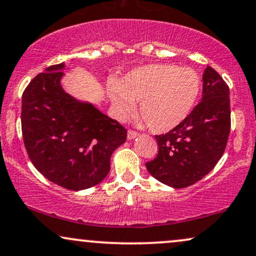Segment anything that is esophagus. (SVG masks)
<instances>
[{
	"label": "esophagus",
	"instance_id": "1",
	"mask_svg": "<svg viewBox=\"0 0 256 256\" xmlns=\"http://www.w3.org/2000/svg\"><path fill=\"white\" fill-rule=\"evenodd\" d=\"M137 136H138L137 132H134V131H132V130H128V140H134V138H136Z\"/></svg>",
	"mask_w": 256,
	"mask_h": 256
}]
</instances>
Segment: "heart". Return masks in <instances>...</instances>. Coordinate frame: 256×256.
<instances>
[{
  "label": "heart",
  "instance_id": "1",
  "mask_svg": "<svg viewBox=\"0 0 256 256\" xmlns=\"http://www.w3.org/2000/svg\"><path fill=\"white\" fill-rule=\"evenodd\" d=\"M107 90L116 118L125 119L140 102V124L166 134L193 112L202 93V78L188 66L146 64L132 69L119 82H110Z\"/></svg>",
  "mask_w": 256,
  "mask_h": 256
}]
</instances>
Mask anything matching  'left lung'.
<instances>
[{
	"label": "left lung",
	"mask_w": 256,
	"mask_h": 256,
	"mask_svg": "<svg viewBox=\"0 0 256 256\" xmlns=\"http://www.w3.org/2000/svg\"><path fill=\"white\" fill-rule=\"evenodd\" d=\"M229 95V87L220 74L206 66L200 102L182 124L155 136L158 158L146 166L156 180L173 188H184L214 168L230 134Z\"/></svg>",
	"instance_id": "8db88e82"
}]
</instances>
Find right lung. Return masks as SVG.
I'll list each match as a JSON object with an SVG mask.
<instances>
[{"instance_id": "obj_1", "label": "right lung", "mask_w": 256, "mask_h": 256, "mask_svg": "<svg viewBox=\"0 0 256 256\" xmlns=\"http://www.w3.org/2000/svg\"><path fill=\"white\" fill-rule=\"evenodd\" d=\"M66 64L48 66L22 94L21 128L33 166L51 182L90 188L110 173V156L128 131L94 104L62 87Z\"/></svg>"}]
</instances>
